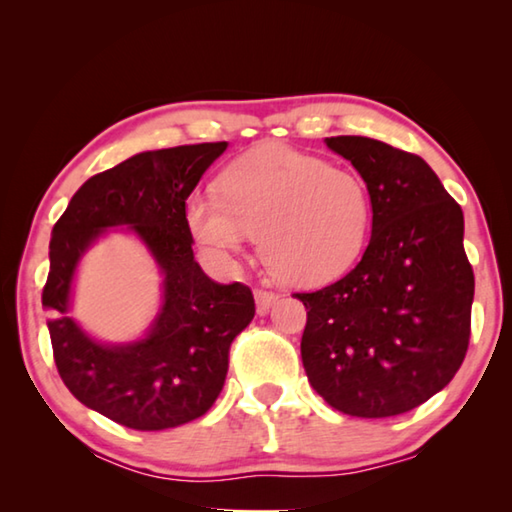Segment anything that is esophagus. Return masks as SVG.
<instances>
[{
  "label": "esophagus",
  "instance_id": "obj_1",
  "mask_svg": "<svg viewBox=\"0 0 512 512\" xmlns=\"http://www.w3.org/2000/svg\"><path fill=\"white\" fill-rule=\"evenodd\" d=\"M255 302H257V314H266V311L271 309L275 302H277V293L257 289L255 291Z\"/></svg>",
  "mask_w": 512,
  "mask_h": 512
}]
</instances>
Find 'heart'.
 Segmentation results:
<instances>
[{"instance_id": "obj_1", "label": "heart", "mask_w": 512, "mask_h": 512, "mask_svg": "<svg viewBox=\"0 0 512 512\" xmlns=\"http://www.w3.org/2000/svg\"><path fill=\"white\" fill-rule=\"evenodd\" d=\"M219 194L192 192L185 228L203 253L232 268L259 232V255L277 280L318 287L350 271L366 248L372 207L357 173L316 155L264 144L232 160Z\"/></svg>"}]
</instances>
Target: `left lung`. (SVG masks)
Wrapping results in <instances>:
<instances>
[{
	"label": "left lung",
	"mask_w": 512,
	"mask_h": 512,
	"mask_svg": "<svg viewBox=\"0 0 512 512\" xmlns=\"http://www.w3.org/2000/svg\"><path fill=\"white\" fill-rule=\"evenodd\" d=\"M325 144L366 183L372 235L339 282L296 293L302 366L332 409L391 418L443 391L465 359L474 273L463 210L420 155L359 135Z\"/></svg>",
	"instance_id": "8db88e82"
}]
</instances>
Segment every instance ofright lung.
Instances as JSON below:
<instances>
[{
	"label": "right lung",
	"mask_w": 512,
	"mask_h": 512,
	"mask_svg": "<svg viewBox=\"0 0 512 512\" xmlns=\"http://www.w3.org/2000/svg\"><path fill=\"white\" fill-rule=\"evenodd\" d=\"M228 142L144 151L85 180L51 230L42 291L60 379L76 400L137 431L201 418L219 397L235 336L255 316L239 282L219 284L194 259L183 203ZM110 227L140 238L163 273V305L142 340L101 344L68 316L75 268Z\"/></svg>",
	"instance_id": "1"
}]
</instances>
